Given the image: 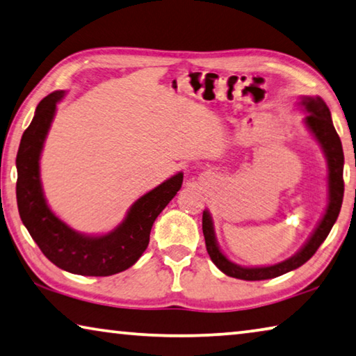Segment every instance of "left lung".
Wrapping results in <instances>:
<instances>
[{"label": "left lung", "mask_w": 356, "mask_h": 356, "mask_svg": "<svg viewBox=\"0 0 356 356\" xmlns=\"http://www.w3.org/2000/svg\"><path fill=\"white\" fill-rule=\"evenodd\" d=\"M301 106H304L309 114L306 115V125L310 129V133L321 145V149L325 152L326 161H328V191H330V202L326 207V212L318 227L315 228L314 234L310 236V239L304 244L302 249L293 255L291 258L285 259V261L273 264V266H264V268H242L239 264L233 261L223 255L220 252L216 233H213V225L212 218L209 216V212H202V233H204L206 239V249L209 257L213 261V264L222 270L223 274L229 275L234 279L242 280H266L274 279L279 275L290 273V270L302 266L307 259L312 258V255L317 252L321 242L326 239V236L330 234L332 225L337 220V216L341 212L342 198H343V152L342 144L339 139V134L336 133L334 125L331 120V112L328 106L325 104V101L320 97H304L301 99Z\"/></svg>", "instance_id": "left-lung-1"}]
</instances>
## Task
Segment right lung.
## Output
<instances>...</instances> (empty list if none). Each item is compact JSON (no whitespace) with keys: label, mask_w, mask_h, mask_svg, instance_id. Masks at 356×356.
<instances>
[{"label":"right lung","mask_w":356,"mask_h":356,"mask_svg":"<svg viewBox=\"0 0 356 356\" xmlns=\"http://www.w3.org/2000/svg\"><path fill=\"white\" fill-rule=\"evenodd\" d=\"M65 92H54L38 104L17 152V206L22 222L39 249L55 266L79 275L106 277L128 269L147 249L155 218L182 187L184 174L168 179L134 202L111 233L86 236L67 227L50 211L39 177V158Z\"/></svg>","instance_id":"add662e5"}]
</instances>
